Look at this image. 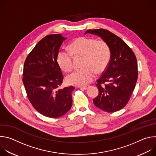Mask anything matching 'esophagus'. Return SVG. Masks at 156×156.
<instances>
[{
  "instance_id": "34e87169",
  "label": "esophagus",
  "mask_w": 156,
  "mask_h": 156,
  "mask_svg": "<svg viewBox=\"0 0 156 156\" xmlns=\"http://www.w3.org/2000/svg\"><path fill=\"white\" fill-rule=\"evenodd\" d=\"M90 87L89 86H80V87L81 89H83V90H87V89Z\"/></svg>"
}]
</instances>
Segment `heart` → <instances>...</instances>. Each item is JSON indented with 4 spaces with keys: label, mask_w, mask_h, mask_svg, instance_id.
Masks as SVG:
<instances>
[{
    "label": "heart",
    "mask_w": 156,
    "mask_h": 156,
    "mask_svg": "<svg viewBox=\"0 0 156 156\" xmlns=\"http://www.w3.org/2000/svg\"><path fill=\"white\" fill-rule=\"evenodd\" d=\"M68 50L60 51L57 56L58 66L65 72L73 69L72 56L84 57V68L75 70L66 77V82L75 86H85L91 82L96 76V71L103 72L110 58V50L107 42L92 37H80L74 39L69 44Z\"/></svg>",
    "instance_id": "heart-1"
}]
</instances>
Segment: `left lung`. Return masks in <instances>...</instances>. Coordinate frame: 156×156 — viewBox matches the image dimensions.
I'll return each mask as SVG.
<instances>
[{"label": "left lung", "instance_id": "left-lung-1", "mask_svg": "<svg viewBox=\"0 0 156 156\" xmlns=\"http://www.w3.org/2000/svg\"><path fill=\"white\" fill-rule=\"evenodd\" d=\"M86 33L100 36L110 50L108 65L97 80L99 94L93 102L105 112H117L128 104L135 90L138 76L136 57L120 37L108 30H88Z\"/></svg>", "mask_w": 156, "mask_h": 156}]
</instances>
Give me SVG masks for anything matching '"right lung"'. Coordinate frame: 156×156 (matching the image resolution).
Returning <instances> with one entry per match:
<instances>
[{"label":"right lung","instance_id":"obj_1","mask_svg":"<svg viewBox=\"0 0 156 156\" xmlns=\"http://www.w3.org/2000/svg\"><path fill=\"white\" fill-rule=\"evenodd\" d=\"M65 39L61 34L44 37L30 52L24 63L23 83L28 98L38 112L50 118L65 115L72 105V93L75 87L58 89L63 76L57 56Z\"/></svg>","mask_w":156,"mask_h":156}]
</instances>
